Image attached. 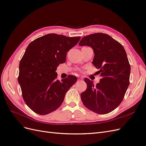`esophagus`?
<instances>
[{
    "label": "esophagus",
    "mask_w": 146,
    "mask_h": 146,
    "mask_svg": "<svg viewBox=\"0 0 146 146\" xmlns=\"http://www.w3.org/2000/svg\"><path fill=\"white\" fill-rule=\"evenodd\" d=\"M82 80H83V78L82 77L78 78V81H82Z\"/></svg>",
    "instance_id": "obj_1"
}]
</instances>
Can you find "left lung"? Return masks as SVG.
Here are the masks:
<instances>
[{
    "label": "left lung",
    "instance_id": "left-lung-1",
    "mask_svg": "<svg viewBox=\"0 0 146 146\" xmlns=\"http://www.w3.org/2000/svg\"><path fill=\"white\" fill-rule=\"evenodd\" d=\"M78 44L92 48V64L99 69L102 77L96 85L89 78H85L87 88L81 94L82 102L94 113H109L122 102L130 84V65L126 52L121 44L102 33L84 36Z\"/></svg>",
    "mask_w": 146,
    "mask_h": 146
}]
</instances>
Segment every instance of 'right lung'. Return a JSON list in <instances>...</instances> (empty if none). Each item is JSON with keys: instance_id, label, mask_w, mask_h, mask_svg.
Wrapping results in <instances>:
<instances>
[{"instance_id": "right-lung-1", "label": "right lung", "mask_w": 146, "mask_h": 146, "mask_svg": "<svg viewBox=\"0 0 146 146\" xmlns=\"http://www.w3.org/2000/svg\"><path fill=\"white\" fill-rule=\"evenodd\" d=\"M80 38L50 33L35 39L26 48L19 63L18 82L25 104L35 113L45 115L58 108L77 82L72 75L60 82L55 71Z\"/></svg>"}]
</instances>
